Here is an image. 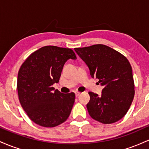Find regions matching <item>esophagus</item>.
Returning a JSON list of instances; mask_svg holds the SVG:
<instances>
[{"label":"esophagus","mask_w":149,"mask_h":149,"mask_svg":"<svg viewBox=\"0 0 149 149\" xmlns=\"http://www.w3.org/2000/svg\"><path fill=\"white\" fill-rule=\"evenodd\" d=\"M75 95H76V97H78V96H79V95H80V92H75Z\"/></svg>","instance_id":"obj_1"}]
</instances>
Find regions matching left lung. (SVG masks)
Wrapping results in <instances>:
<instances>
[{
  "label": "left lung",
  "instance_id": "left-lung-1",
  "mask_svg": "<svg viewBox=\"0 0 149 149\" xmlns=\"http://www.w3.org/2000/svg\"><path fill=\"white\" fill-rule=\"evenodd\" d=\"M74 49L88 66L92 78L98 79L104 87L101 96L89 92V114L104 124L117 122L127 113L134 96L129 61L118 51L102 44Z\"/></svg>",
  "mask_w": 149,
  "mask_h": 149
}]
</instances>
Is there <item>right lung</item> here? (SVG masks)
Wrapping results in <instances>:
<instances>
[{"instance_id":"add662e5","label":"right lung","mask_w":149,"mask_h":149,"mask_svg":"<svg viewBox=\"0 0 149 149\" xmlns=\"http://www.w3.org/2000/svg\"><path fill=\"white\" fill-rule=\"evenodd\" d=\"M76 59L71 49L45 46L32 53L18 72L17 92L22 108L38 125L53 127L67 120L75 102L73 92L54 90L66 61Z\"/></svg>"}]
</instances>
